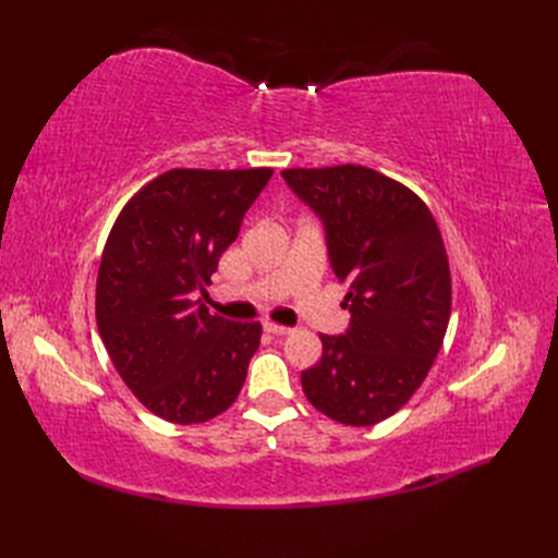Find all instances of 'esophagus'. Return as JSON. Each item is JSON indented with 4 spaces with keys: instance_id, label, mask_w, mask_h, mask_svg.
I'll use <instances>...</instances> for the list:
<instances>
[{
    "instance_id": "obj_1",
    "label": "esophagus",
    "mask_w": 558,
    "mask_h": 558,
    "mask_svg": "<svg viewBox=\"0 0 558 558\" xmlns=\"http://www.w3.org/2000/svg\"><path fill=\"white\" fill-rule=\"evenodd\" d=\"M263 328H265V332H269V335H291V332H293V328L279 326V324H265Z\"/></svg>"
}]
</instances>
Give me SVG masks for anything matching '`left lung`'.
<instances>
[{
	"mask_svg": "<svg viewBox=\"0 0 558 558\" xmlns=\"http://www.w3.org/2000/svg\"><path fill=\"white\" fill-rule=\"evenodd\" d=\"M281 177L324 221L351 312L344 335H318L324 353L302 373V391L344 426L379 424L424 384L445 340L451 275L440 228L408 185L363 165Z\"/></svg>",
	"mask_w": 558,
	"mask_h": 558,
	"instance_id": "8db88e82",
	"label": "left lung"
}]
</instances>
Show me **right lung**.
I'll list each match as a JSON object with an SVG mask.
<instances>
[{
  "label": "right lung",
  "instance_id": "obj_1",
  "mask_svg": "<svg viewBox=\"0 0 558 558\" xmlns=\"http://www.w3.org/2000/svg\"><path fill=\"white\" fill-rule=\"evenodd\" d=\"M272 170H170L118 214L97 272L95 316L118 375L148 412L202 424L238 400L260 324L209 314L195 293Z\"/></svg>",
  "mask_w": 558,
  "mask_h": 558
}]
</instances>
